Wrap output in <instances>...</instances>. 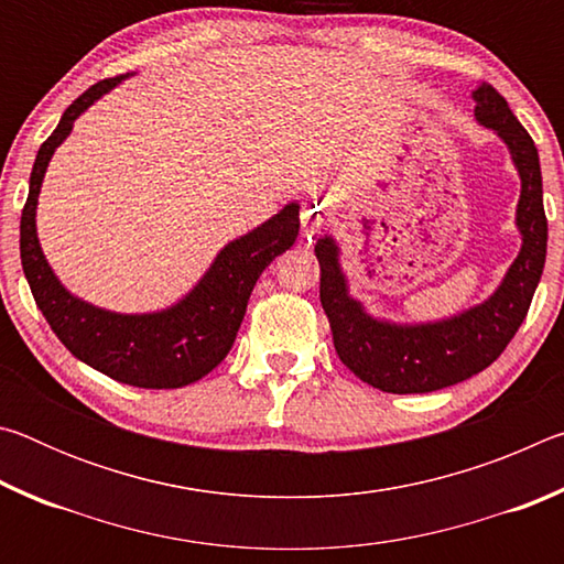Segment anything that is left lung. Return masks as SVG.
<instances>
[{
	"mask_svg": "<svg viewBox=\"0 0 564 564\" xmlns=\"http://www.w3.org/2000/svg\"><path fill=\"white\" fill-rule=\"evenodd\" d=\"M473 101L477 123L498 133L520 176L514 224L522 246L488 301L457 316L431 323L376 318L348 291L336 238L321 236L316 241L321 303L333 330V346L362 383L380 388L383 393H431L488 368L508 348L528 316L534 289L545 269L547 218L542 206V174L534 141L490 84H480L473 91Z\"/></svg>",
	"mask_w": 564,
	"mask_h": 564,
	"instance_id": "1",
	"label": "left lung"
}]
</instances>
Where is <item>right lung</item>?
Returning <instances> with one entry per match:
<instances>
[{
    "instance_id": "1",
    "label": "right lung",
    "mask_w": 564,
    "mask_h": 564,
    "mask_svg": "<svg viewBox=\"0 0 564 564\" xmlns=\"http://www.w3.org/2000/svg\"><path fill=\"white\" fill-rule=\"evenodd\" d=\"M127 76L104 79L84 91L40 147L19 224V253L36 305L74 358L127 386L184 388L212 373L228 356L256 281L275 256L295 243L301 206H283L265 224L226 243L202 281L164 311L113 313L76 299L56 279L42 251L36 238V204L46 166L72 133L74 121Z\"/></svg>"
}]
</instances>
